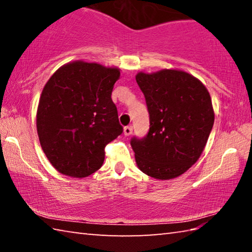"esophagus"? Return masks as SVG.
I'll return each mask as SVG.
<instances>
[{
  "mask_svg": "<svg viewBox=\"0 0 252 252\" xmlns=\"http://www.w3.org/2000/svg\"><path fill=\"white\" fill-rule=\"evenodd\" d=\"M123 133H125V135H126V136H129V135H131V133H132V126H126L125 129H123Z\"/></svg>",
  "mask_w": 252,
  "mask_h": 252,
  "instance_id": "obj_1",
  "label": "esophagus"
}]
</instances>
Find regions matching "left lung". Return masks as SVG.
Here are the masks:
<instances>
[{
    "label": "left lung",
    "mask_w": 252,
    "mask_h": 252,
    "mask_svg": "<svg viewBox=\"0 0 252 252\" xmlns=\"http://www.w3.org/2000/svg\"><path fill=\"white\" fill-rule=\"evenodd\" d=\"M135 80L150 114L147 136L131 140L136 165L158 180L181 176L198 161L210 135L211 96L201 81L182 70L139 72Z\"/></svg>",
    "instance_id": "8db88e82"
}]
</instances>
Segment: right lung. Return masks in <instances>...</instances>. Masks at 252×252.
I'll return each instance as SVG.
<instances>
[{
	"label": "right lung",
	"mask_w": 252,
	"mask_h": 252,
	"mask_svg": "<svg viewBox=\"0 0 252 252\" xmlns=\"http://www.w3.org/2000/svg\"><path fill=\"white\" fill-rule=\"evenodd\" d=\"M119 67L73 61L54 72L36 111L42 150L60 173L85 178L101 168L104 148L122 133L111 99Z\"/></svg>",
	"instance_id": "right-lung-1"
}]
</instances>
